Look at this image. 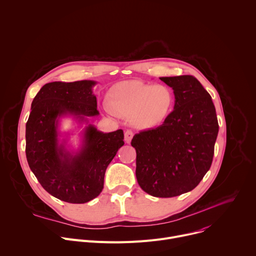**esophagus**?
Listing matches in <instances>:
<instances>
[{
	"instance_id": "34e87169",
	"label": "esophagus",
	"mask_w": 256,
	"mask_h": 256,
	"mask_svg": "<svg viewBox=\"0 0 256 256\" xmlns=\"http://www.w3.org/2000/svg\"><path fill=\"white\" fill-rule=\"evenodd\" d=\"M132 136H134V132H132V130H126V132H124V140H126V142L130 144V140H132Z\"/></svg>"
}]
</instances>
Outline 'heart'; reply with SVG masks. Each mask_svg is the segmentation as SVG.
<instances>
[{"mask_svg":"<svg viewBox=\"0 0 256 256\" xmlns=\"http://www.w3.org/2000/svg\"><path fill=\"white\" fill-rule=\"evenodd\" d=\"M174 93L164 84H147L138 80L114 84L107 93L106 109L124 116L140 128L161 124L172 112Z\"/></svg>","mask_w":256,"mask_h":256,"instance_id":"obj_1","label":"heart"}]
</instances>
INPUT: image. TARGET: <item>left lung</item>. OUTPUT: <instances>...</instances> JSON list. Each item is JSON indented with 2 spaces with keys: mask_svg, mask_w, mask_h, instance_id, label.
I'll return each instance as SVG.
<instances>
[{
  "mask_svg": "<svg viewBox=\"0 0 256 256\" xmlns=\"http://www.w3.org/2000/svg\"><path fill=\"white\" fill-rule=\"evenodd\" d=\"M160 80L173 89V112L156 128L134 134L130 144L140 188L173 198L196 188L210 168L218 124L210 95L194 76Z\"/></svg>",
  "mask_w": 256,
  "mask_h": 256,
  "instance_id": "1",
  "label": "left lung"
}]
</instances>
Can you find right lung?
I'll return each mask as SVG.
<instances>
[{"label": "right lung", "mask_w": 256, "mask_h": 256, "mask_svg": "<svg viewBox=\"0 0 256 256\" xmlns=\"http://www.w3.org/2000/svg\"><path fill=\"white\" fill-rule=\"evenodd\" d=\"M94 81L46 84L34 97L26 122V158L42 186L52 196L70 204H85L103 190L107 166L122 147L124 132L97 130L88 124L82 147L68 152L58 142V120L72 116L88 124L89 116L99 114Z\"/></svg>", "instance_id": "1"}]
</instances>
